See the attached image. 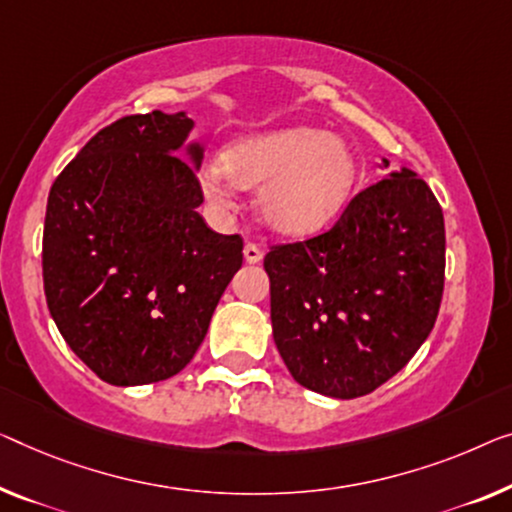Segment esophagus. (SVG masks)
<instances>
[{"instance_id":"34e87169","label":"esophagus","mask_w":512,"mask_h":512,"mask_svg":"<svg viewBox=\"0 0 512 512\" xmlns=\"http://www.w3.org/2000/svg\"><path fill=\"white\" fill-rule=\"evenodd\" d=\"M243 257H246V262H248V264H257V262H262L264 253H262V248L257 246V243L248 241V243H246V248H243Z\"/></svg>"}]
</instances>
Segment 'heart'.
Wrapping results in <instances>:
<instances>
[{
  "label": "heart",
  "instance_id": "heart-1",
  "mask_svg": "<svg viewBox=\"0 0 512 512\" xmlns=\"http://www.w3.org/2000/svg\"><path fill=\"white\" fill-rule=\"evenodd\" d=\"M259 190L266 223L282 234H308L342 209L354 183V158L340 137L317 128H285L243 137L223 154V170L207 167L202 190L216 207H230V182Z\"/></svg>",
  "mask_w": 512,
  "mask_h": 512
}]
</instances>
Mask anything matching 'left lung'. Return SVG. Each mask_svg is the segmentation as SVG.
<instances>
[{"label": "left lung", "mask_w": 512, "mask_h": 512, "mask_svg": "<svg viewBox=\"0 0 512 512\" xmlns=\"http://www.w3.org/2000/svg\"><path fill=\"white\" fill-rule=\"evenodd\" d=\"M264 269L292 377L329 398H361L398 375L437 322L444 213L402 167L352 197L331 230L271 246Z\"/></svg>", "instance_id": "obj_1"}]
</instances>
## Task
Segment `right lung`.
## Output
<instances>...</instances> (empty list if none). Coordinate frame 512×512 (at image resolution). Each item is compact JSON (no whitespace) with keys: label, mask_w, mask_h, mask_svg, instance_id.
Wrapping results in <instances>:
<instances>
[{"label":"right lung","mask_w":512,"mask_h":512,"mask_svg":"<svg viewBox=\"0 0 512 512\" xmlns=\"http://www.w3.org/2000/svg\"><path fill=\"white\" fill-rule=\"evenodd\" d=\"M186 112L128 114L105 126L52 183L43 287L59 333L112 386L181 372L243 262L239 234L207 227L200 144L177 156Z\"/></svg>","instance_id":"right-lung-1"}]
</instances>
